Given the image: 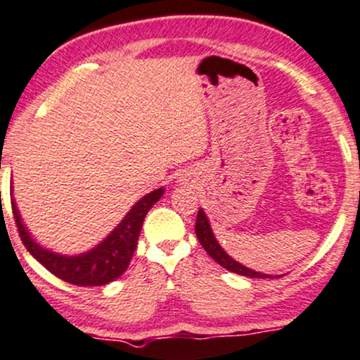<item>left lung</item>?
<instances>
[{
    "instance_id": "8db88e82",
    "label": "left lung",
    "mask_w": 360,
    "mask_h": 360,
    "mask_svg": "<svg viewBox=\"0 0 360 360\" xmlns=\"http://www.w3.org/2000/svg\"><path fill=\"white\" fill-rule=\"evenodd\" d=\"M195 232H197L198 242H200L202 247L205 248L207 254L210 255L212 259L217 262V264L221 265V267L230 270V272L238 274V275H245V277H255V278H278V277H282V275H269V274L257 272V270H252V269L245 267V265H242L240 262L233 260L232 257H230L227 252L221 248L219 240L215 238V233H214V230H212L210 220H208V217H207L203 208L198 210L197 224H195Z\"/></svg>"
}]
</instances>
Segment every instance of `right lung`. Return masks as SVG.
Returning a JSON list of instances; mask_svg holds the SVG:
<instances>
[{"instance_id":"right-lung-1","label":"right lung","mask_w":360,"mask_h":360,"mask_svg":"<svg viewBox=\"0 0 360 360\" xmlns=\"http://www.w3.org/2000/svg\"><path fill=\"white\" fill-rule=\"evenodd\" d=\"M163 193H165L163 187L146 193L128 210V214L123 217L122 221L112 232L106 235L103 240L96 243L90 250L75 255L60 254V252H55L38 243L28 227L23 224L15 198H11V205L21 240L28 248L30 254L43 267H46L58 278L73 283V285L96 287L113 282L128 269L133 252L139 245V237L145 217L150 208L163 197Z\"/></svg>"}]
</instances>
